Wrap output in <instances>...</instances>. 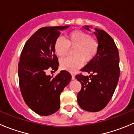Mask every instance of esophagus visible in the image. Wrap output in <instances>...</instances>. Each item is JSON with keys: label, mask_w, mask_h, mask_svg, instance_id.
<instances>
[{"label": "esophagus", "mask_w": 134, "mask_h": 134, "mask_svg": "<svg viewBox=\"0 0 134 134\" xmlns=\"http://www.w3.org/2000/svg\"><path fill=\"white\" fill-rule=\"evenodd\" d=\"M71 76H72V80L75 79V75H74L73 73H71Z\"/></svg>", "instance_id": "esophagus-1"}]
</instances>
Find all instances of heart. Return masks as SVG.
Wrapping results in <instances>:
<instances>
[{"label": "heart", "mask_w": 134, "mask_h": 134, "mask_svg": "<svg viewBox=\"0 0 134 134\" xmlns=\"http://www.w3.org/2000/svg\"><path fill=\"white\" fill-rule=\"evenodd\" d=\"M75 56L67 57L61 60L63 69L75 71L81 67L84 61L86 63L93 60L97 55L99 42L97 38L81 30H75L66 36V40L59 37L54 43V50L57 55L63 58L67 55L71 48Z\"/></svg>", "instance_id": "heart-1"}]
</instances>
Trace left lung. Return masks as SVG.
<instances>
[{
    "instance_id": "obj_1",
    "label": "left lung",
    "mask_w": 134,
    "mask_h": 134,
    "mask_svg": "<svg viewBox=\"0 0 134 134\" xmlns=\"http://www.w3.org/2000/svg\"><path fill=\"white\" fill-rule=\"evenodd\" d=\"M88 26L84 28L90 31ZM99 49L94 59L81 69L91 73L76 75L82 84L77 102L82 109L97 112L106 107L115 92L120 76L119 54L112 37L103 30L95 29Z\"/></svg>"
}]
</instances>
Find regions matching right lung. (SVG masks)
Masks as SVG:
<instances>
[{
    "label": "right lung",
    "mask_w": 134,
    "mask_h": 134,
    "mask_svg": "<svg viewBox=\"0 0 134 134\" xmlns=\"http://www.w3.org/2000/svg\"><path fill=\"white\" fill-rule=\"evenodd\" d=\"M69 25L39 29L25 44L18 63L19 88L26 104L42 116L54 114L60 107V94L71 79L68 71H61L54 77L48 69L57 71L58 58L54 43L60 30Z\"/></svg>",
    "instance_id": "add662e5"
}]
</instances>
